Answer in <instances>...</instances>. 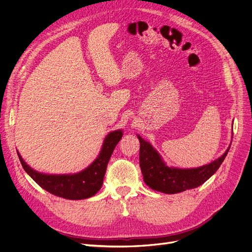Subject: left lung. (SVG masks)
Masks as SVG:
<instances>
[{
    "label": "left lung",
    "instance_id": "8db88e82",
    "mask_svg": "<svg viewBox=\"0 0 252 252\" xmlns=\"http://www.w3.org/2000/svg\"><path fill=\"white\" fill-rule=\"evenodd\" d=\"M136 135L140 141V167L144 182L151 189L168 194L201 186L216 173L230 148L229 145L223 156L209 164L196 168H175L167 166L152 145L142 139L139 134Z\"/></svg>",
    "mask_w": 252,
    "mask_h": 252
}]
</instances>
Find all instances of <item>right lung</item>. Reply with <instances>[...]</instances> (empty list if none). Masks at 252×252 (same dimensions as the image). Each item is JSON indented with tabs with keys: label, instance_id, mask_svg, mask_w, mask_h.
<instances>
[{
	"label": "right lung",
	"instance_id": "add662e5",
	"mask_svg": "<svg viewBox=\"0 0 252 252\" xmlns=\"http://www.w3.org/2000/svg\"><path fill=\"white\" fill-rule=\"evenodd\" d=\"M123 136V130L109 132L103 142L100 154L85 169L69 174L42 173L32 168L18 152L24 170L37 185L46 191L67 200H84L94 195L101 189L106 168L117 144Z\"/></svg>",
	"mask_w": 252,
	"mask_h": 252
}]
</instances>
